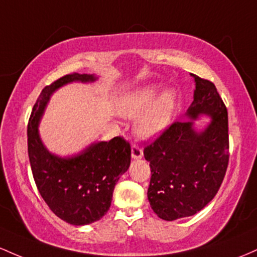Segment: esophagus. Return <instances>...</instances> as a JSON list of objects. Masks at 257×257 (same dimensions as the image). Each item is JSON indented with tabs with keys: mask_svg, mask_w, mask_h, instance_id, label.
I'll return each mask as SVG.
<instances>
[{
	"mask_svg": "<svg viewBox=\"0 0 257 257\" xmlns=\"http://www.w3.org/2000/svg\"><path fill=\"white\" fill-rule=\"evenodd\" d=\"M131 155L134 159H141L143 157V151L138 144H132V148H131Z\"/></svg>",
	"mask_w": 257,
	"mask_h": 257,
	"instance_id": "esophagus-1",
	"label": "esophagus"
}]
</instances>
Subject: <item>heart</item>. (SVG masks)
Returning a JSON list of instances; mask_svg holds the SVG:
<instances>
[{"label":"heart","instance_id":"heart-1","mask_svg":"<svg viewBox=\"0 0 257 257\" xmlns=\"http://www.w3.org/2000/svg\"><path fill=\"white\" fill-rule=\"evenodd\" d=\"M158 90L155 87H143L130 93L121 102L120 110L125 116H136L144 108L137 119V132L143 137H152L166 127L171 119L175 106V96L172 92H165L154 100Z\"/></svg>","mask_w":257,"mask_h":257}]
</instances>
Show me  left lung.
<instances>
[{"instance_id":"left-lung-1","label":"left lung","mask_w":257,"mask_h":257,"mask_svg":"<svg viewBox=\"0 0 257 257\" xmlns=\"http://www.w3.org/2000/svg\"><path fill=\"white\" fill-rule=\"evenodd\" d=\"M191 76L195 91L187 115H210V125L195 132L193 122L175 121L143 151L152 172L148 200L165 221L193 216L205 207L217 194L229 161L226 105L214 83Z\"/></svg>"}]
</instances>
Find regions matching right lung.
<instances>
[{"instance_id": "obj_1", "label": "right lung", "mask_w": 257, "mask_h": 257, "mask_svg": "<svg viewBox=\"0 0 257 257\" xmlns=\"http://www.w3.org/2000/svg\"><path fill=\"white\" fill-rule=\"evenodd\" d=\"M92 75H64L43 88L28 123V154L40 194L54 215L75 226L100 220L108 212L114 187L131 163V146L123 137L92 144L69 159L54 157L43 147L37 125L50 96L71 81H93Z\"/></svg>"}]
</instances>
